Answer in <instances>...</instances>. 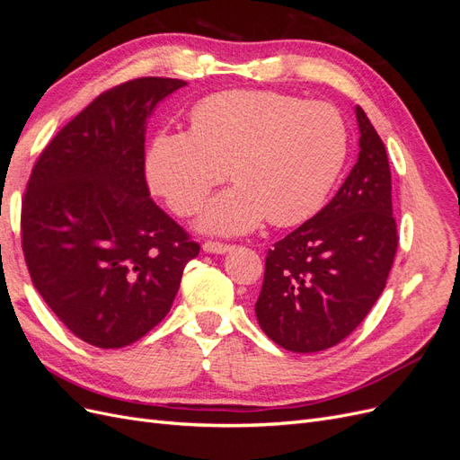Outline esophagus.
<instances>
[{"label":"esophagus","mask_w":460,"mask_h":460,"mask_svg":"<svg viewBox=\"0 0 460 460\" xmlns=\"http://www.w3.org/2000/svg\"><path fill=\"white\" fill-rule=\"evenodd\" d=\"M230 249H232V245H228V243H220V242H205V243H203V252H207V253H215V255L228 253Z\"/></svg>","instance_id":"1"}]
</instances>
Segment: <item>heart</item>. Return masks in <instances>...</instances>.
<instances>
[{
  "mask_svg": "<svg viewBox=\"0 0 460 460\" xmlns=\"http://www.w3.org/2000/svg\"><path fill=\"white\" fill-rule=\"evenodd\" d=\"M349 132L338 107L267 90L208 95L190 132H161L146 157L151 190L190 215L228 166L232 188L208 201L199 228L243 234L267 218L284 228L311 218L340 178Z\"/></svg>",
  "mask_w": 460,
  "mask_h": 460,
  "instance_id": "b5f03b06",
  "label": "heart"
}]
</instances>
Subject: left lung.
Listing matches in <instances>:
<instances>
[{"label":"left lung","mask_w":460,"mask_h":460,"mask_svg":"<svg viewBox=\"0 0 460 460\" xmlns=\"http://www.w3.org/2000/svg\"><path fill=\"white\" fill-rule=\"evenodd\" d=\"M358 159L332 201L267 253L255 314L288 351L338 345L363 323L385 288L397 252L385 146L355 107Z\"/></svg>","instance_id":"1"}]
</instances>
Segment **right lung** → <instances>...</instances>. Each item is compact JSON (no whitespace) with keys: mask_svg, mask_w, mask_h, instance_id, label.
I'll list each match as a JSON object with an SVG mask.
<instances>
[{"mask_svg":"<svg viewBox=\"0 0 460 460\" xmlns=\"http://www.w3.org/2000/svg\"><path fill=\"white\" fill-rule=\"evenodd\" d=\"M184 80L144 76L95 100L40 153L21 208L32 284L76 338L119 349L171 311L199 243L149 198L146 124Z\"/></svg>","mask_w":460,"mask_h":460,"instance_id":"1","label":"right lung"}]
</instances>
